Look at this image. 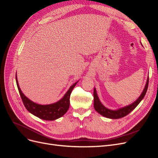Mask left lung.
Masks as SVG:
<instances>
[{"label": "left lung", "instance_id": "8db88e82", "mask_svg": "<svg viewBox=\"0 0 158 158\" xmlns=\"http://www.w3.org/2000/svg\"><path fill=\"white\" fill-rule=\"evenodd\" d=\"M148 82H149V78H148L144 90H143V92L140 95V97L138 98L135 102L131 103V105H129V106H125L117 110H111L105 107L101 103V102L99 101V99L98 96V94L96 92V89H95V88H94V109L95 111L100 114H102V116L109 118L117 119V118H120L125 117L128 114L130 113L132 111H133V110L140 103V102L142 101V99L144 98L146 93L147 92L148 87Z\"/></svg>", "mask_w": 158, "mask_h": 158}]
</instances>
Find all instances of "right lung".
<instances>
[{"mask_svg": "<svg viewBox=\"0 0 158 158\" xmlns=\"http://www.w3.org/2000/svg\"><path fill=\"white\" fill-rule=\"evenodd\" d=\"M16 81L18 89L23 105L28 111L43 120L54 121L63 116L67 112L70 106V97L72 91L78 82L72 85L69 90L64 94L63 98L56 103L49 105H40L35 103L28 99L23 94L19 86L16 74Z\"/></svg>", "mask_w": 158, "mask_h": 158, "instance_id": "obj_1", "label": "right lung"}]
</instances>
